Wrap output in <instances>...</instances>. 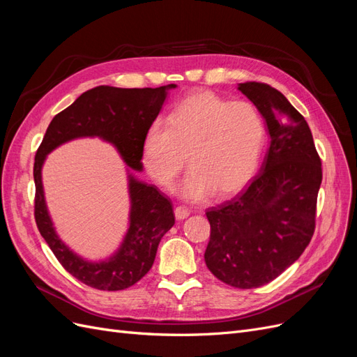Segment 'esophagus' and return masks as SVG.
<instances>
[{"label":"esophagus","instance_id":"esophagus-1","mask_svg":"<svg viewBox=\"0 0 357 357\" xmlns=\"http://www.w3.org/2000/svg\"><path fill=\"white\" fill-rule=\"evenodd\" d=\"M174 214H176V219L177 220H185V219H188L189 218V210L188 208H185V207H176V210H174Z\"/></svg>","mask_w":357,"mask_h":357}]
</instances>
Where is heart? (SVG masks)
I'll use <instances>...</instances> for the list:
<instances>
[{
    "label": "heart",
    "instance_id": "b5f03b06",
    "mask_svg": "<svg viewBox=\"0 0 357 357\" xmlns=\"http://www.w3.org/2000/svg\"><path fill=\"white\" fill-rule=\"evenodd\" d=\"M265 125L256 107L229 101L211 91L186 96L169 119L147 128L143 164L159 186L168 188L186 165L190 172L178 195L201 201L238 193L252 180L261 158Z\"/></svg>",
    "mask_w": 357,
    "mask_h": 357
}]
</instances>
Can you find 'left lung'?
<instances>
[{
    "label": "left lung",
    "mask_w": 357,
    "mask_h": 357,
    "mask_svg": "<svg viewBox=\"0 0 357 357\" xmlns=\"http://www.w3.org/2000/svg\"><path fill=\"white\" fill-rule=\"evenodd\" d=\"M238 91L265 119L269 147L250 186L207 211L204 259L220 282L253 289L273 282L310 244L321 162L307 121L282 92L257 82L240 83Z\"/></svg>",
    "instance_id": "1"
}]
</instances>
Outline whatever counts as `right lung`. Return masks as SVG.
Instances as JSON below:
<instances>
[{
    "instance_id": "1",
    "label": "right lung",
    "mask_w": 357,
    "mask_h": 357,
    "mask_svg": "<svg viewBox=\"0 0 357 357\" xmlns=\"http://www.w3.org/2000/svg\"><path fill=\"white\" fill-rule=\"evenodd\" d=\"M160 88L123 89L98 86L82 93L66 110L52 119L34 162L36 222L43 238L67 271L98 290H123L139 282L152 268L158 245L174 225L172 204L158 190L132 176L143 171V142L147 128L158 117L168 91ZM98 136L113 144L128 168V192L132 208L123 244L104 261H88L63 243L56 234L47 210L40 169L47 155L75 137Z\"/></svg>"
}]
</instances>
